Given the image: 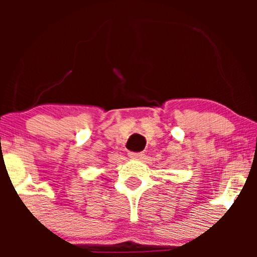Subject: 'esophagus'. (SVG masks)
I'll return each mask as SVG.
<instances>
[{
  "mask_svg": "<svg viewBox=\"0 0 257 257\" xmlns=\"http://www.w3.org/2000/svg\"><path fill=\"white\" fill-rule=\"evenodd\" d=\"M129 158H133V159H143L144 154L143 153H129Z\"/></svg>",
  "mask_w": 257,
  "mask_h": 257,
  "instance_id": "34e87169",
  "label": "esophagus"
}]
</instances>
